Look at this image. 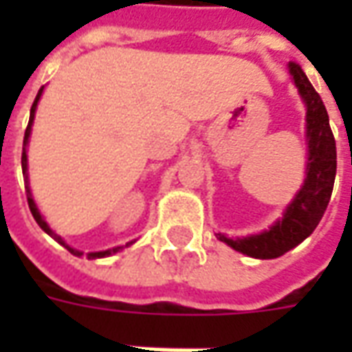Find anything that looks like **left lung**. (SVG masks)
<instances>
[{
	"label": "left lung",
	"instance_id": "1",
	"mask_svg": "<svg viewBox=\"0 0 352 352\" xmlns=\"http://www.w3.org/2000/svg\"><path fill=\"white\" fill-rule=\"evenodd\" d=\"M288 73L294 80L298 92L305 103V139H307V166H305V181L300 192L296 194L292 204L285 209L279 221L262 234L249 237L230 239L224 234H217L222 243L230 245L234 251L243 252L252 258H277L285 252L294 249L313 234L317 224L322 219L330 196H332L338 154H336V139L330 130L328 113L320 96L302 72V67L290 62Z\"/></svg>",
	"mask_w": 352,
	"mask_h": 352
}]
</instances>
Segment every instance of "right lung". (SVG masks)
I'll return each instance as SVG.
<instances>
[{
    "label": "right lung",
    "instance_id": "add662e5",
    "mask_svg": "<svg viewBox=\"0 0 352 352\" xmlns=\"http://www.w3.org/2000/svg\"><path fill=\"white\" fill-rule=\"evenodd\" d=\"M43 94V87L41 90L37 92V96H35V101L34 105H32V111H30V122H28V128H26V133H24V146H22V173L26 175V196H28V206H30V211H32V214H34L35 222L41 226V230H45L47 234H49L54 241H58V243L62 245V247H65L67 251L72 252V254H75V256H82V252L77 251V249H73V247H69V245L65 243L62 237L58 236V234H54L52 230L49 228V224L45 222V219L41 217V213H39V209H37V206H35L34 198H32V192H30V186H28V156H26V146H28V139H30V133H32V124H34V116H35V109H37V101H39V98H41ZM133 241H130V243H126V247L128 245H131ZM122 249V247H115V249H109V251H100V252H88L87 256L88 258H103V256H111V254H115V252H118Z\"/></svg>",
    "mask_w": 352,
    "mask_h": 352
}]
</instances>
